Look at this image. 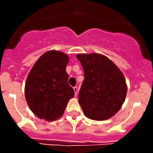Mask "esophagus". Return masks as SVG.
Here are the masks:
<instances>
[{
	"instance_id": "1",
	"label": "esophagus",
	"mask_w": 153,
	"mask_h": 153,
	"mask_svg": "<svg viewBox=\"0 0 153 153\" xmlns=\"http://www.w3.org/2000/svg\"><path fill=\"white\" fill-rule=\"evenodd\" d=\"M73 89H74V91H75V95H76L77 94H78V87H77V86H74V87H73Z\"/></svg>"
}]
</instances>
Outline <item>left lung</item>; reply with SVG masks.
<instances>
[{"instance_id":"left-lung-1","label":"left lung","mask_w":153,"mask_h":153,"mask_svg":"<svg viewBox=\"0 0 153 153\" xmlns=\"http://www.w3.org/2000/svg\"><path fill=\"white\" fill-rule=\"evenodd\" d=\"M77 58L84 72L78 102L87 118L104 121L122 106L127 87L124 76L112 61L99 54H79Z\"/></svg>"}]
</instances>
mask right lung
Instances as JSON below:
<instances>
[{
  "label": "right lung",
  "instance_id": "obj_1",
  "mask_svg": "<svg viewBox=\"0 0 153 153\" xmlns=\"http://www.w3.org/2000/svg\"><path fill=\"white\" fill-rule=\"evenodd\" d=\"M67 55L51 50L41 55L31 69L25 84V97L32 112L52 121L62 116L75 92L68 84Z\"/></svg>",
  "mask_w": 153,
  "mask_h": 153
}]
</instances>
